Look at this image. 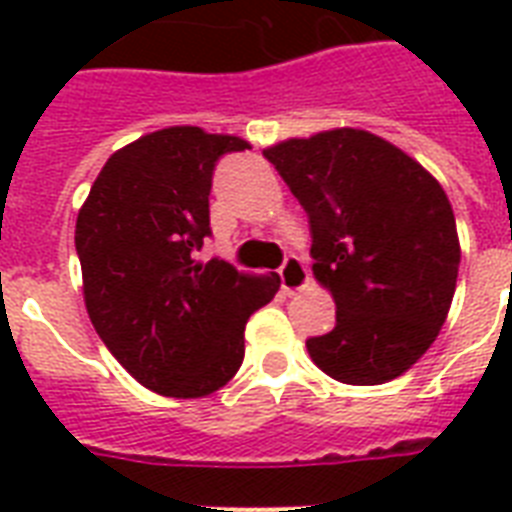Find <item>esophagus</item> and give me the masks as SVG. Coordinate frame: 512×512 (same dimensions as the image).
I'll return each instance as SVG.
<instances>
[{
	"label": "esophagus",
	"mask_w": 512,
	"mask_h": 512,
	"mask_svg": "<svg viewBox=\"0 0 512 512\" xmlns=\"http://www.w3.org/2000/svg\"><path fill=\"white\" fill-rule=\"evenodd\" d=\"M281 289L287 292V295H295V292H300V289H305L308 284H311V273H308V268H305L297 257H287V263L281 265Z\"/></svg>",
	"instance_id": "34e87169"
}]
</instances>
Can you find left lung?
I'll use <instances>...</instances> for the list:
<instances>
[{
    "label": "left lung",
    "mask_w": 512,
    "mask_h": 512,
    "mask_svg": "<svg viewBox=\"0 0 512 512\" xmlns=\"http://www.w3.org/2000/svg\"><path fill=\"white\" fill-rule=\"evenodd\" d=\"M311 217L313 276L337 305L329 335L305 342L345 385L412 369L452 308L460 236L452 204L417 159L356 127L263 151Z\"/></svg>",
    "instance_id": "obj_1"
}]
</instances>
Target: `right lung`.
<instances>
[{
    "instance_id": "add662e5",
    "label": "right lung",
    "mask_w": 512,
    "mask_h": 512,
    "mask_svg": "<svg viewBox=\"0 0 512 512\" xmlns=\"http://www.w3.org/2000/svg\"><path fill=\"white\" fill-rule=\"evenodd\" d=\"M244 148V138L191 124L148 132L108 156L76 217L92 327L159 396L223 388L244 361L249 316L279 292L276 273L193 255L209 233L215 162Z\"/></svg>"
}]
</instances>
